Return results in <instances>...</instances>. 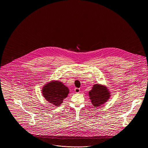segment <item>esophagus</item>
Wrapping results in <instances>:
<instances>
[{
    "label": "esophagus",
    "instance_id": "esophagus-1",
    "mask_svg": "<svg viewBox=\"0 0 148 148\" xmlns=\"http://www.w3.org/2000/svg\"><path fill=\"white\" fill-rule=\"evenodd\" d=\"M74 91L76 92V93H79L80 92V89L79 88H75L74 89Z\"/></svg>",
    "mask_w": 148,
    "mask_h": 148
}]
</instances>
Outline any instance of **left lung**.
I'll return each instance as SVG.
<instances>
[{"mask_svg": "<svg viewBox=\"0 0 148 148\" xmlns=\"http://www.w3.org/2000/svg\"><path fill=\"white\" fill-rule=\"evenodd\" d=\"M110 92L106 86L99 84L94 85L92 90L89 92V98L95 107L106 104L110 99Z\"/></svg>", "mask_w": 148, "mask_h": 148, "instance_id": "obj_1", "label": "left lung"}]
</instances>
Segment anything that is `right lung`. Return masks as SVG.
I'll return each mask as SVG.
<instances>
[{
  "instance_id": "obj_1",
  "label": "right lung",
  "mask_w": 148,
  "mask_h": 148,
  "mask_svg": "<svg viewBox=\"0 0 148 148\" xmlns=\"http://www.w3.org/2000/svg\"><path fill=\"white\" fill-rule=\"evenodd\" d=\"M42 91L45 100L56 106L62 104L64 99L68 97L69 92L68 88L59 80H51L45 84Z\"/></svg>"
}]
</instances>
